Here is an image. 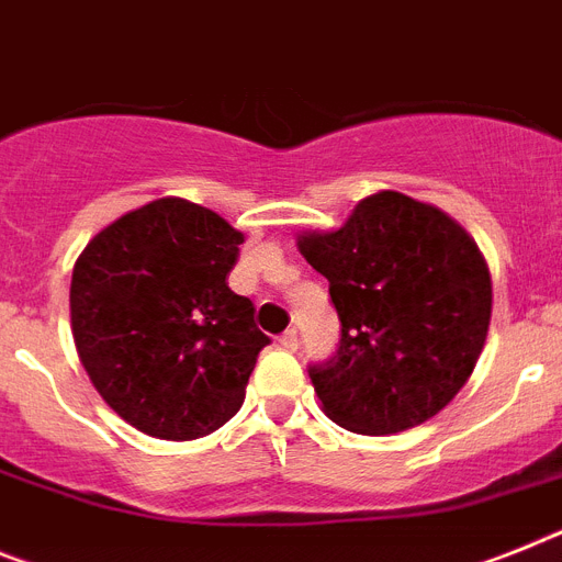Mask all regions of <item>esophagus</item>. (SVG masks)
I'll return each mask as SVG.
<instances>
[{
	"instance_id": "1",
	"label": "esophagus",
	"mask_w": 562,
	"mask_h": 562,
	"mask_svg": "<svg viewBox=\"0 0 562 562\" xmlns=\"http://www.w3.org/2000/svg\"><path fill=\"white\" fill-rule=\"evenodd\" d=\"M280 346L285 348V351H296V346H300V339H296L294 328H289V331H285V334H280Z\"/></svg>"
}]
</instances>
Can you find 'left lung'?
<instances>
[{
	"label": "left lung",
	"mask_w": 562,
	"mask_h": 562,
	"mask_svg": "<svg viewBox=\"0 0 562 562\" xmlns=\"http://www.w3.org/2000/svg\"><path fill=\"white\" fill-rule=\"evenodd\" d=\"M300 254L328 280L339 317L334 357L308 366L323 412L357 434L426 423L465 385L492 319V277L449 214L380 191Z\"/></svg>",
	"instance_id": "left-lung-1"
}]
</instances>
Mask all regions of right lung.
I'll return each instance as SVG.
<instances>
[{
  "label": "right lung",
  "mask_w": 562,
  "mask_h": 562,
  "mask_svg": "<svg viewBox=\"0 0 562 562\" xmlns=\"http://www.w3.org/2000/svg\"><path fill=\"white\" fill-rule=\"evenodd\" d=\"M243 234L186 200H154L85 245L70 280L79 360L113 412L159 440H196L245 400L271 342L228 289Z\"/></svg>",
  "instance_id": "obj_1"
}]
</instances>
